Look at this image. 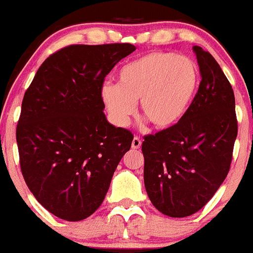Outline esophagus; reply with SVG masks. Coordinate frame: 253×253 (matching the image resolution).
<instances>
[{
    "label": "esophagus",
    "mask_w": 253,
    "mask_h": 253,
    "mask_svg": "<svg viewBox=\"0 0 253 253\" xmlns=\"http://www.w3.org/2000/svg\"><path fill=\"white\" fill-rule=\"evenodd\" d=\"M131 147L132 149H140V147H141V140H140V137L135 136L134 139H132Z\"/></svg>",
    "instance_id": "34e87169"
}]
</instances>
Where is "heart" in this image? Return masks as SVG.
Instances as JSON below:
<instances>
[{
    "mask_svg": "<svg viewBox=\"0 0 253 253\" xmlns=\"http://www.w3.org/2000/svg\"><path fill=\"white\" fill-rule=\"evenodd\" d=\"M198 86L196 64L171 52H150L121 67L117 84H104L101 98L118 126H126L139 102L140 113L157 129L178 123Z\"/></svg>",
    "mask_w": 253,
    "mask_h": 253,
    "instance_id": "b5f03b06",
    "label": "heart"
}]
</instances>
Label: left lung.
Segmentation results:
<instances>
[{
  "label": "left lung",
  "mask_w": 253,
  "mask_h": 253,
  "mask_svg": "<svg viewBox=\"0 0 253 253\" xmlns=\"http://www.w3.org/2000/svg\"><path fill=\"white\" fill-rule=\"evenodd\" d=\"M202 81L181 121L142 141L144 183L155 208L186 217L203 208L226 178L237 136L235 96L214 57L193 46Z\"/></svg>",
  "instance_id": "obj_1"
}]
</instances>
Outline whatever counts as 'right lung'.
Wrapping results in <instances>:
<instances>
[{"label": "right lung", "instance_id": "right-lung-1", "mask_svg": "<svg viewBox=\"0 0 253 253\" xmlns=\"http://www.w3.org/2000/svg\"><path fill=\"white\" fill-rule=\"evenodd\" d=\"M132 44L70 45L50 55L22 102L19 164L37 201L55 216L80 221L103 202L132 134L103 113L106 75Z\"/></svg>", "mask_w": 253, "mask_h": 253}]
</instances>
